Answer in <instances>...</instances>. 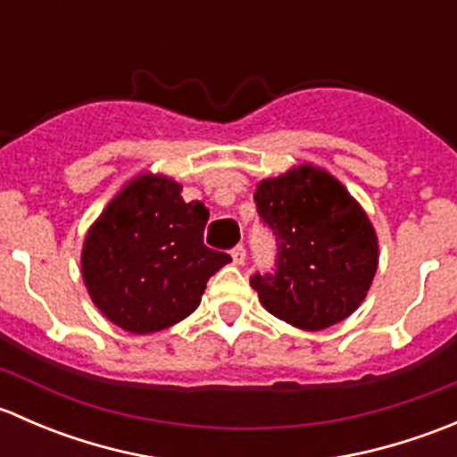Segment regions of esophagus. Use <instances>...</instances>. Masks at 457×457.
Wrapping results in <instances>:
<instances>
[{
	"mask_svg": "<svg viewBox=\"0 0 457 457\" xmlns=\"http://www.w3.org/2000/svg\"><path fill=\"white\" fill-rule=\"evenodd\" d=\"M232 261H234V265H243V262H245V247H243V245L234 247Z\"/></svg>",
	"mask_w": 457,
	"mask_h": 457,
	"instance_id": "1",
	"label": "esophagus"
}]
</instances>
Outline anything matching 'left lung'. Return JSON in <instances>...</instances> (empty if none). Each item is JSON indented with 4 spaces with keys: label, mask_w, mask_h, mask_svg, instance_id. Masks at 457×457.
I'll return each mask as SVG.
<instances>
[{
    "label": "left lung",
    "mask_w": 457,
    "mask_h": 457,
    "mask_svg": "<svg viewBox=\"0 0 457 457\" xmlns=\"http://www.w3.org/2000/svg\"><path fill=\"white\" fill-rule=\"evenodd\" d=\"M254 201L278 241L276 274L252 278L261 305L305 331L352 316L367 298L380 258L361 203L314 163L258 181Z\"/></svg>",
    "instance_id": "1"
}]
</instances>
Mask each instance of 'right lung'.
Listing matches in <instances>:
<instances>
[{
	"label": "right lung",
	"instance_id": "obj_1",
	"mask_svg": "<svg viewBox=\"0 0 457 457\" xmlns=\"http://www.w3.org/2000/svg\"><path fill=\"white\" fill-rule=\"evenodd\" d=\"M172 177L141 172L123 183L81 247L87 296L112 325L154 334L199 307L212 274L232 258L203 245L210 210L186 203Z\"/></svg>",
	"mask_w": 457,
	"mask_h": 457
}]
</instances>
